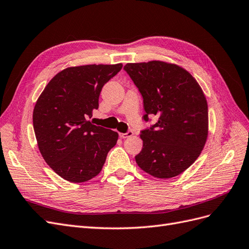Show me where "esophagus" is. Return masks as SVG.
Masks as SVG:
<instances>
[{"mask_svg": "<svg viewBox=\"0 0 249 249\" xmlns=\"http://www.w3.org/2000/svg\"><path fill=\"white\" fill-rule=\"evenodd\" d=\"M134 135V133L132 132V131H129V132H126V133H119V136L122 137V138H129V137H132Z\"/></svg>", "mask_w": 249, "mask_h": 249, "instance_id": "obj_1", "label": "esophagus"}]
</instances>
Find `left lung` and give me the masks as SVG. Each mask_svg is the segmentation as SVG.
<instances>
[{"label": "left lung", "mask_w": 249, "mask_h": 249, "mask_svg": "<svg viewBox=\"0 0 249 249\" xmlns=\"http://www.w3.org/2000/svg\"><path fill=\"white\" fill-rule=\"evenodd\" d=\"M143 106L158 122L140 134L138 166L158 178L177 177L199 157L209 133L208 103L197 81L182 66L159 60L126 63Z\"/></svg>", "instance_id": "8db88e82"}]
</instances>
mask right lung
<instances>
[{
    "instance_id": "right-lung-1",
    "label": "right lung",
    "mask_w": 249,
    "mask_h": 249,
    "mask_svg": "<svg viewBox=\"0 0 249 249\" xmlns=\"http://www.w3.org/2000/svg\"><path fill=\"white\" fill-rule=\"evenodd\" d=\"M123 64L71 66L58 72L43 89L33 111L39 152L58 176L83 183L101 172L118 133L88 120L99 108L103 86Z\"/></svg>"
}]
</instances>
